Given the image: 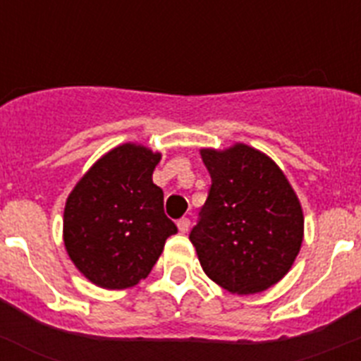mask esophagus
Segmentation results:
<instances>
[{
    "mask_svg": "<svg viewBox=\"0 0 361 361\" xmlns=\"http://www.w3.org/2000/svg\"><path fill=\"white\" fill-rule=\"evenodd\" d=\"M177 228H178V231H180V233H186L188 229H190V220H188V219H180L177 222Z\"/></svg>",
    "mask_w": 361,
    "mask_h": 361,
    "instance_id": "obj_1",
    "label": "esophagus"
}]
</instances>
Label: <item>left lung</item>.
I'll return each mask as SVG.
<instances>
[{
	"label": "left lung",
	"mask_w": 361,
	"mask_h": 361,
	"mask_svg": "<svg viewBox=\"0 0 361 361\" xmlns=\"http://www.w3.org/2000/svg\"><path fill=\"white\" fill-rule=\"evenodd\" d=\"M212 188L190 240L220 288L255 295L288 275L304 240V212L269 155L244 142L202 148Z\"/></svg>",
	"instance_id": "8db88e82"
}]
</instances>
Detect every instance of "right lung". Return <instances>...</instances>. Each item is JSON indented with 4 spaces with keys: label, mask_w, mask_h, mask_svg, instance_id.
<instances>
[{
    "label": "right lung",
    "mask_w": 361,
    "mask_h": 361,
    "mask_svg": "<svg viewBox=\"0 0 361 361\" xmlns=\"http://www.w3.org/2000/svg\"><path fill=\"white\" fill-rule=\"evenodd\" d=\"M162 153L137 142L111 148L70 191L63 242L78 271L97 288L128 289L149 275L177 226L152 175Z\"/></svg>",
    "instance_id": "right-lung-1"
}]
</instances>
